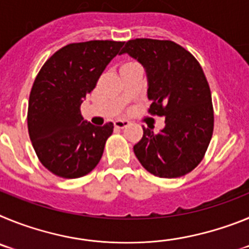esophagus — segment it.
<instances>
[{"label":"esophagus","instance_id":"1","mask_svg":"<svg viewBox=\"0 0 249 249\" xmlns=\"http://www.w3.org/2000/svg\"><path fill=\"white\" fill-rule=\"evenodd\" d=\"M114 127L116 128H124V127H127L129 124V121L127 120H116L113 122Z\"/></svg>","mask_w":249,"mask_h":249}]
</instances>
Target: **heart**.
Returning a JSON list of instances; mask_svg holds the SVG:
<instances>
[{
    "instance_id": "obj_1",
    "label": "heart",
    "mask_w": 249,
    "mask_h": 249,
    "mask_svg": "<svg viewBox=\"0 0 249 249\" xmlns=\"http://www.w3.org/2000/svg\"><path fill=\"white\" fill-rule=\"evenodd\" d=\"M131 65H135V63H126V65H123V66H122V68H123V67H127V66H131Z\"/></svg>"
}]
</instances>
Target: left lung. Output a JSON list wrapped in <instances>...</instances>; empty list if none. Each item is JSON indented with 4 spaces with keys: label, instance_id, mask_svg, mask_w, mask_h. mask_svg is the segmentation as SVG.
I'll return each instance as SVG.
<instances>
[{
    "label": "left lung",
    "instance_id": "1",
    "mask_svg": "<svg viewBox=\"0 0 249 249\" xmlns=\"http://www.w3.org/2000/svg\"><path fill=\"white\" fill-rule=\"evenodd\" d=\"M122 53L143 66L149 112L166 117L158 133L143 127V137L133 147L136 157L157 177L187 175L202 160L213 133L212 96L201 65L172 41L131 39Z\"/></svg>",
    "mask_w": 249,
    "mask_h": 249
}]
</instances>
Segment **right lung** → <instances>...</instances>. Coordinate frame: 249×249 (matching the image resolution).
<instances>
[{"instance_id":"1","label":"right lung","mask_w":249,"mask_h":249,"mask_svg":"<svg viewBox=\"0 0 249 249\" xmlns=\"http://www.w3.org/2000/svg\"><path fill=\"white\" fill-rule=\"evenodd\" d=\"M124 42L71 43L46 61L28 101L31 142L41 163L53 175L78 178L97 166L113 123L93 126L83 120L81 105Z\"/></svg>"}]
</instances>
